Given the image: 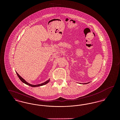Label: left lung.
I'll return each mask as SVG.
<instances>
[{"label": "left lung", "instance_id": "8db88e82", "mask_svg": "<svg viewBox=\"0 0 120 120\" xmlns=\"http://www.w3.org/2000/svg\"><path fill=\"white\" fill-rule=\"evenodd\" d=\"M90 82H88V83H83V84H88V83H89Z\"/></svg>", "mask_w": 120, "mask_h": 120}]
</instances>
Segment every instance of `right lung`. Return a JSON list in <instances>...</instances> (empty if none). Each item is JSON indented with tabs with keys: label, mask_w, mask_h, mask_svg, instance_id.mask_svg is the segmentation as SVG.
<instances>
[{
	"label": "right lung",
	"mask_w": 120,
	"mask_h": 120,
	"mask_svg": "<svg viewBox=\"0 0 120 120\" xmlns=\"http://www.w3.org/2000/svg\"><path fill=\"white\" fill-rule=\"evenodd\" d=\"M16 73H17V74L18 77H19V78L20 79V80H21L23 83H25V84H26V85H28V86H31V87H39V86H41L45 85L46 84H47V83H48L49 82V80H50V79H49V80H47V81H46L45 82H44V83H43L40 84L35 85H32V84H30L29 83H28L27 81H26L25 80H24V79H23V78H22V77H21L18 74L17 72H16Z\"/></svg>",
	"instance_id": "obj_1"
}]
</instances>
